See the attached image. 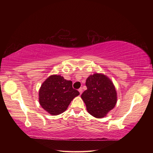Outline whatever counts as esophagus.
Masks as SVG:
<instances>
[{
    "instance_id": "esophagus-1",
    "label": "esophagus",
    "mask_w": 153,
    "mask_h": 153,
    "mask_svg": "<svg viewBox=\"0 0 153 153\" xmlns=\"http://www.w3.org/2000/svg\"><path fill=\"white\" fill-rule=\"evenodd\" d=\"M78 91H79V93H80V95H82V92H83V89L82 88V87H81V88H79V89H78Z\"/></svg>"
}]
</instances>
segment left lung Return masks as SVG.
<instances>
[{
  "label": "left lung",
  "mask_w": 153,
  "mask_h": 153,
  "mask_svg": "<svg viewBox=\"0 0 153 153\" xmlns=\"http://www.w3.org/2000/svg\"><path fill=\"white\" fill-rule=\"evenodd\" d=\"M87 90L82 95L87 110L95 118H103L117 101L115 87L105 75L95 74L86 80Z\"/></svg>",
  "instance_id": "8db88e82"
}]
</instances>
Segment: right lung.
<instances>
[{
  "label": "right lung",
  "instance_id": "add662e5",
  "mask_svg": "<svg viewBox=\"0 0 153 153\" xmlns=\"http://www.w3.org/2000/svg\"><path fill=\"white\" fill-rule=\"evenodd\" d=\"M79 95L78 91L73 88L71 81L54 75L42 84L39 100L42 108L54 116L64 112L74 97Z\"/></svg>",
  "mask_w": 153,
  "mask_h": 153
}]
</instances>
